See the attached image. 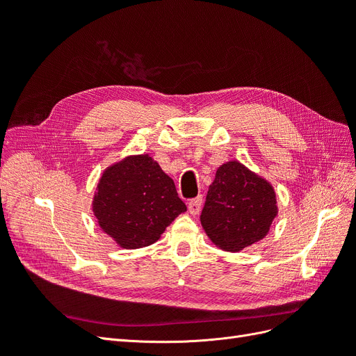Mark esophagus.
<instances>
[{
  "instance_id": "34e87169",
  "label": "esophagus",
  "mask_w": 356,
  "mask_h": 356,
  "mask_svg": "<svg viewBox=\"0 0 356 356\" xmlns=\"http://www.w3.org/2000/svg\"><path fill=\"white\" fill-rule=\"evenodd\" d=\"M202 203H203V197H202V196H197V197H195V199H191V200L188 202V211H190V213L197 215V213L200 212Z\"/></svg>"
}]
</instances>
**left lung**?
<instances>
[{"instance_id":"obj_1","label":"left lung","mask_w":356,"mask_h":356,"mask_svg":"<svg viewBox=\"0 0 356 356\" xmlns=\"http://www.w3.org/2000/svg\"><path fill=\"white\" fill-rule=\"evenodd\" d=\"M276 212L273 187L239 161H229L209 186L200 221L215 245L238 252L264 238Z\"/></svg>"}]
</instances>
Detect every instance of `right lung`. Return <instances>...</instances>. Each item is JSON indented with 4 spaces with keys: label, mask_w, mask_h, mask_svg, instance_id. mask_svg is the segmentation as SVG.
<instances>
[{
    "label": "right lung",
    "mask_w": 356,
    "mask_h": 356,
    "mask_svg": "<svg viewBox=\"0 0 356 356\" xmlns=\"http://www.w3.org/2000/svg\"><path fill=\"white\" fill-rule=\"evenodd\" d=\"M93 211L105 233L122 248L136 250L154 243L187 207L152 157L135 156L105 170Z\"/></svg>",
    "instance_id": "right-lung-1"
}]
</instances>
